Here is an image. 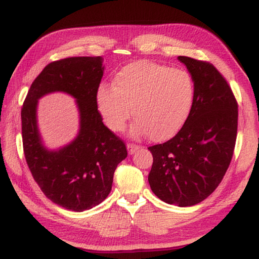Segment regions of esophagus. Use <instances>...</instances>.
<instances>
[{
    "label": "esophagus",
    "instance_id": "34e87169",
    "mask_svg": "<svg viewBox=\"0 0 259 259\" xmlns=\"http://www.w3.org/2000/svg\"><path fill=\"white\" fill-rule=\"evenodd\" d=\"M126 148H128L129 154L133 155V154H135V153L139 150L140 147L138 145H135V144H128V145H126Z\"/></svg>",
    "mask_w": 259,
    "mask_h": 259
}]
</instances>
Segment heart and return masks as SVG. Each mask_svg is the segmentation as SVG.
<instances>
[{
	"mask_svg": "<svg viewBox=\"0 0 259 259\" xmlns=\"http://www.w3.org/2000/svg\"><path fill=\"white\" fill-rule=\"evenodd\" d=\"M113 85H100L97 91V106L108 128L123 130L134 109L137 120L130 126V136L148 135L153 142L174 137L186 122L194 100L190 73L152 61L126 65L117 72Z\"/></svg>",
	"mask_w": 259,
	"mask_h": 259,
	"instance_id": "1",
	"label": "heart"
}]
</instances>
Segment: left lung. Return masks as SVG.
<instances>
[{"label":"left lung","instance_id":"left-lung-1","mask_svg":"<svg viewBox=\"0 0 259 259\" xmlns=\"http://www.w3.org/2000/svg\"><path fill=\"white\" fill-rule=\"evenodd\" d=\"M194 82V100L183 128L168 142L150 146L148 183L164 202L191 207L221 184L233 156L238 103L231 87L208 61L179 56Z\"/></svg>","mask_w":259,"mask_h":259}]
</instances>
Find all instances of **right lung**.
Returning <instances> with one entry per match:
<instances>
[{
    "label": "right lung",
    "mask_w": 259,
    "mask_h": 259,
    "mask_svg": "<svg viewBox=\"0 0 259 259\" xmlns=\"http://www.w3.org/2000/svg\"><path fill=\"white\" fill-rule=\"evenodd\" d=\"M102 57H71L48 64L30 85L21 108L24 154L34 181L52 202L72 211L98 205L112 190L113 176L126 152L123 140L103 123L97 91ZM60 91L77 99L80 130L60 150L42 145L36 120L37 100Z\"/></svg>",
    "instance_id": "1"
}]
</instances>
